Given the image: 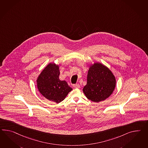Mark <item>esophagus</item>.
Segmentation results:
<instances>
[{
    "instance_id": "34e87169",
    "label": "esophagus",
    "mask_w": 148,
    "mask_h": 148,
    "mask_svg": "<svg viewBox=\"0 0 148 148\" xmlns=\"http://www.w3.org/2000/svg\"><path fill=\"white\" fill-rule=\"evenodd\" d=\"M73 87H74L75 88H80V85L79 84H78L73 85Z\"/></svg>"
}]
</instances>
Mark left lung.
<instances>
[{"instance_id": "obj_1", "label": "left lung", "mask_w": 148, "mask_h": 148, "mask_svg": "<svg viewBox=\"0 0 148 148\" xmlns=\"http://www.w3.org/2000/svg\"><path fill=\"white\" fill-rule=\"evenodd\" d=\"M116 83L115 77L110 69L100 62H95L89 65L87 84L83 91L87 99L99 102L110 97Z\"/></svg>"}]
</instances>
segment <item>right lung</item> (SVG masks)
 Listing matches in <instances>:
<instances>
[{"label": "right lung", "mask_w": 148, "mask_h": 148, "mask_svg": "<svg viewBox=\"0 0 148 148\" xmlns=\"http://www.w3.org/2000/svg\"><path fill=\"white\" fill-rule=\"evenodd\" d=\"M60 66L50 62L42 70L36 79L39 92L49 101L60 103L72 91L65 80L59 78Z\"/></svg>", "instance_id": "right-lung-1"}]
</instances>
